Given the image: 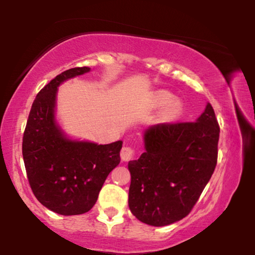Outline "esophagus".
Segmentation results:
<instances>
[{
	"label": "esophagus",
	"mask_w": 255,
	"mask_h": 255,
	"mask_svg": "<svg viewBox=\"0 0 255 255\" xmlns=\"http://www.w3.org/2000/svg\"><path fill=\"white\" fill-rule=\"evenodd\" d=\"M134 156H135V152H134L133 148L125 146L121 150V159L124 160V162H129L130 159H133Z\"/></svg>",
	"instance_id": "esophagus-1"
}]
</instances>
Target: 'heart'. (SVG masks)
<instances>
[{
	"mask_svg": "<svg viewBox=\"0 0 255 255\" xmlns=\"http://www.w3.org/2000/svg\"><path fill=\"white\" fill-rule=\"evenodd\" d=\"M152 104L154 108L165 107L164 111H163V118L166 121L177 120L180 118L181 111H182L180 102L175 101L174 96L168 91H159V92L154 93L153 98H152Z\"/></svg>",
	"mask_w": 255,
	"mask_h": 255,
	"instance_id": "b5f03b06",
	"label": "heart"
}]
</instances>
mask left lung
<instances>
[{"mask_svg":"<svg viewBox=\"0 0 255 255\" xmlns=\"http://www.w3.org/2000/svg\"><path fill=\"white\" fill-rule=\"evenodd\" d=\"M218 139L219 126L210 103L195 122L145 129V152L128 163L130 212L152 227L186 217L215 171Z\"/></svg>","mask_w":255,"mask_h":255,"instance_id":"8db88e82","label":"left lung"}]
</instances>
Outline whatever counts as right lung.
<instances>
[{
    "label": "right lung",
    "mask_w": 255,
    "mask_h": 255,
    "mask_svg": "<svg viewBox=\"0 0 255 255\" xmlns=\"http://www.w3.org/2000/svg\"><path fill=\"white\" fill-rule=\"evenodd\" d=\"M90 71L89 67L68 69L45 85L32 104L22 137V157L34 197L62 216L90 211L108 175L121 160V140L99 145L73 139L56 120L58 86Z\"/></svg>",
    "instance_id": "right-lung-1"
}]
</instances>
